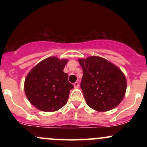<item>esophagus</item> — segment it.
I'll return each instance as SVG.
<instances>
[{
    "mask_svg": "<svg viewBox=\"0 0 147 147\" xmlns=\"http://www.w3.org/2000/svg\"><path fill=\"white\" fill-rule=\"evenodd\" d=\"M74 88H78L79 86V84L78 83V82H75V83H74Z\"/></svg>",
    "mask_w": 147,
    "mask_h": 147,
    "instance_id": "34e87169",
    "label": "esophagus"
}]
</instances>
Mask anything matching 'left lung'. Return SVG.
I'll return each mask as SVG.
<instances>
[{
	"mask_svg": "<svg viewBox=\"0 0 147 147\" xmlns=\"http://www.w3.org/2000/svg\"><path fill=\"white\" fill-rule=\"evenodd\" d=\"M83 70L81 88L87 105L99 112L112 110L122 102L126 90L125 75L102 57L79 59Z\"/></svg>",
	"mask_w": 147,
	"mask_h": 147,
	"instance_id": "left-lung-1",
	"label": "left lung"
}]
</instances>
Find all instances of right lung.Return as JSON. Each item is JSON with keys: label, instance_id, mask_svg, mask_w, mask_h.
<instances>
[{"label": "right lung", "instance_id": "add662e5", "mask_svg": "<svg viewBox=\"0 0 147 147\" xmlns=\"http://www.w3.org/2000/svg\"><path fill=\"white\" fill-rule=\"evenodd\" d=\"M68 59L51 57L41 61L25 79L24 90L30 102L38 110L58 111L66 104L73 85L63 72Z\"/></svg>", "mask_w": 147, "mask_h": 147}]
</instances>
